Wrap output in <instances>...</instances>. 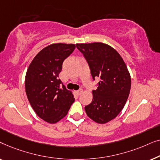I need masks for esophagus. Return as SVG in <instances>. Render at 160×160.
I'll list each match as a JSON object with an SVG mask.
<instances>
[{
    "label": "esophagus",
    "instance_id": "1",
    "mask_svg": "<svg viewBox=\"0 0 160 160\" xmlns=\"http://www.w3.org/2000/svg\"><path fill=\"white\" fill-rule=\"evenodd\" d=\"M83 92V89H79V90L76 91V93L78 94V95H81Z\"/></svg>",
    "mask_w": 160,
    "mask_h": 160
}]
</instances>
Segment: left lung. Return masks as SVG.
Masks as SVG:
<instances>
[{"instance_id":"left-lung-1","label":"left lung","mask_w":160,"mask_h":160,"mask_svg":"<svg viewBox=\"0 0 160 160\" xmlns=\"http://www.w3.org/2000/svg\"><path fill=\"white\" fill-rule=\"evenodd\" d=\"M76 47L88 62L93 79L100 78L85 111L94 122L106 124L117 117L126 103L131 87L130 72L117 50L106 43H76Z\"/></svg>"}]
</instances>
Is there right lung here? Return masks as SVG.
<instances>
[{
	"label": "right lung",
	"instance_id": "add662e5",
	"mask_svg": "<svg viewBox=\"0 0 160 160\" xmlns=\"http://www.w3.org/2000/svg\"><path fill=\"white\" fill-rule=\"evenodd\" d=\"M73 43H57L41 49L30 62L25 76V92L36 114L47 123L63 119L74 102L73 95L64 85L59 73L73 50Z\"/></svg>",
	"mask_w": 160,
	"mask_h": 160
}]
</instances>
